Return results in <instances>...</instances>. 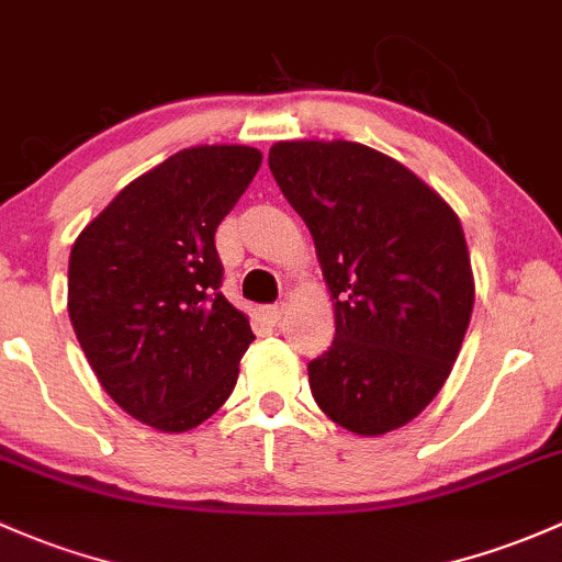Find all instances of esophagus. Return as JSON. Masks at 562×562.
Here are the masks:
<instances>
[{
    "label": "esophagus",
    "instance_id": "34e87169",
    "mask_svg": "<svg viewBox=\"0 0 562 562\" xmlns=\"http://www.w3.org/2000/svg\"><path fill=\"white\" fill-rule=\"evenodd\" d=\"M282 312H285V310H282V306H263V310H261V321L266 323V326H277V323H280L282 321Z\"/></svg>",
    "mask_w": 562,
    "mask_h": 562
}]
</instances>
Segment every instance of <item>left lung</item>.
<instances>
[{
  "label": "left lung",
  "mask_w": 562,
  "mask_h": 562,
  "mask_svg": "<svg viewBox=\"0 0 562 562\" xmlns=\"http://www.w3.org/2000/svg\"><path fill=\"white\" fill-rule=\"evenodd\" d=\"M269 169L315 239L334 301V341L306 366L317 406L358 436L415 420L450 376L474 310L458 215L358 142H277Z\"/></svg>",
  "instance_id": "8db88e82"
}]
</instances>
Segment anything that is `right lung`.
<instances>
[{
	"label": "right lung",
	"instance_id": "add662e5",
	"mask_svg": "<svg viewBox=\"0 0 562 562\" xmlns=\"http://www.w3.org/2000/svg\"><path fill=\"white\" fill-rule=\"evenodd\" d=\"M261 150L199 145L128 182L69 256V321L108 395L134 420L182 434L232 395L256 334L221 293L215 232Z\"/></svg>",
	"mask_w": 562,
	"mask_h": 562
}]
</instances>
